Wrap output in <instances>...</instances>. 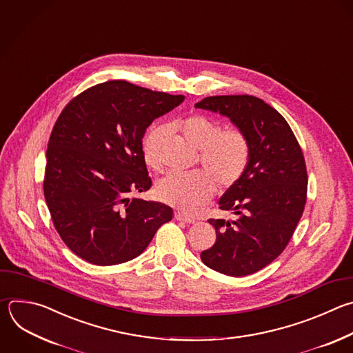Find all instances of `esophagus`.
I'll return each instance as SVG.
<instances>
[{
    "label": "esophagus",
    "mask_w": 353,
    "mask_h": 353,
    "mask_svg": "<svg viewBox=\"0 0 353 353\" xmlns=\"http://www.w3.org/2000/svg\"><path fill=\"white\" fill-rule=\"evenodd\" d=\"M174 217H176V220H180V221H184V223H188V224H194L195 223V219L188 217V216H185L184 213H180V212H176Z\"/></svg>",
    "instance_id": "esophagus-1"
}]
</instances>
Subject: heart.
<instances>
[{
    "label": "heart",
    "instance_id": "obj_1",
    "mask_svg": "<svg viewBox=\"0 0 353 353\" xmlns=\"http://www.w3.org/2000/svg\"><path fill=\"white\" fill-rule=\"evenodd\" d=\"M183 139L201 151V163L205 170L190 173L172 172L159 180L158 196L184 213L192 214L201 210L216 191V181L221 188H230L245 173L251 144L240 129L221 132L220 122L205 114H191L179 123ZM166 129L154 128L144 140L145 161L155 166L158 145Z\"/></svg>",
    "mask_w": 353,
    "mask_h": 353
}]
</instances>
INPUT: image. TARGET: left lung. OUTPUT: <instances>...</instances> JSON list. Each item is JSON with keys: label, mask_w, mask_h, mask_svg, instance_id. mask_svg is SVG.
I'll list each match as a JSON object with an SVG mask.
<instances>
[{"label": "left lung", "mask_w": 353, "mask_h": 353, "mask_svg": "<svg viewBox=\"0 0 353 353\" xmlns=\"http://www.w3.org/2000/svg\"><path fill=\"white\" fill-rule=\"evenodd\" d=\"M195 108L228 117L251 144L245 173L219 201L236 219H209L216 243L201 254L219 273L248 276L284 251L302 217L307 191L303 154L287 121L261 98L216 95Z\"/></svg>", "instance_id": "1"}]
</instances>
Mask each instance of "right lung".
<instances>
[{
  "label": "right lung",
  "mask_w": 353,
  "mask_h": 353,
  "mask_svg": "<svg viewBox=\"0 0 353 353\" xmlns=\"http://www.w3.org/2000/svg\"><path fill=\"white\" fill-rule=\"evenodd\" d=\"M183 101L110 80L79 94L59 114L48 141L44 196L62 241L83 261H132L172 220L170 206L130 194L152 184L143 152L147 128Z\"/></svg>",
  "instance_id": "1"
}]
</instances>
